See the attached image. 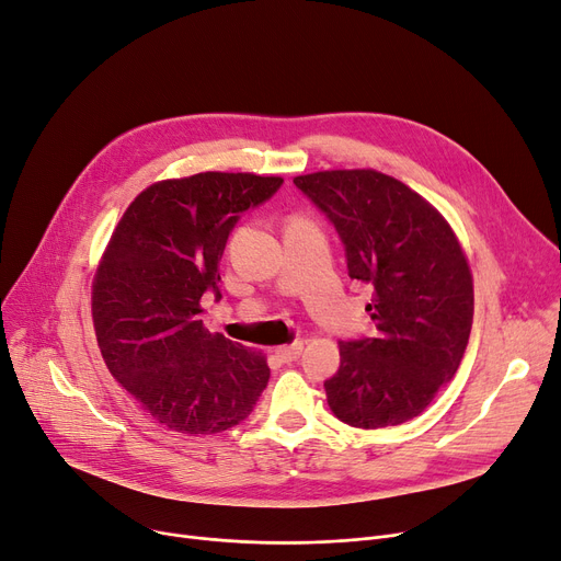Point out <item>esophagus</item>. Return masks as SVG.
Here are the masks:
<instances>
[{"label": "esophagus", "instance_id": "1", "mask_svg": "<svg viewBox=\"0 0 561 561\" xmlns=\"http://www.w3.org/2000/svg\"><path fill=\"white\" fill-rule=\"evenodd\" d=\"M302 341H296V344H290V346H279V348H275V355L282 359V362H296L300 355H302Z\"/></svg>", "mask_w": 561, "mask_h": 561}]
</instances>
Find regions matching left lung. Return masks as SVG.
<instances>
[{
  "label": "left lung",
  "mask_w": 561,
  "mask_h": 561,
  "mask_svg": "<svg viewBox=\"0 0 561 561\" xmlns=\"http://www.w3.org/2000/svg\"><path fill=\"white\" fill-rule=\"evenodd\" d=\"M294 183L336 227L351 279L374 288L376 334L341 341L328 405L348 426L422 415L466 353L474 286L468 256L422 194L376 169H330Z\"/></svg>",
  "instance_id": "1"
}]
</instances>
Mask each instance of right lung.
Segmentation results:
<instances>
[{
	"instance_id": "right-lung-1",
	"label": "right lung",
	"mask_w": 561,
	"mask_h": 561,
	"mask_svg": "<svg viewBox=\"0 0 561 561\" xmlns=\"http://www.w3.org/2000/svg\"><path fill=\"white\" fill-rule=\"evenodd\" d=\"M279 176L202 172L141 190L95 267L93 330L110 374L169 431L222 433L245 420L271 378L265 355L199 321L220 296L227 238Z\"/></svg>"
}]
</instances>
